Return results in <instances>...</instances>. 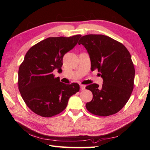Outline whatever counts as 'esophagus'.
Instances as JSON below:
<instances>
[{"label":"esophagus","instance_id":"obj_1","mask_svg":"<svg viewBox=\"0 0 150 150\" xmlns=\"http://www.w3.org/2000/svg\"><path fill=\"white\" fill-rule=\"evenodd\" d=\"M80 88H81V90H84L85 88V85H80Z\"/></svg>","mask_w":150,"mask_h":150}]
</instances>
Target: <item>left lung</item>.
I'll list each match as a JSON object with an SVG mask.
<instances>
[{
	"label": "left lung",
	"mask_w": 150,
	"mask_h": 150,
	"mask_svg": "<svg viewBox=\"0 0 150 150\" xmlns=\"http://www.w3.org/2000/svg\"><path fill=\"white\" fill-rule=\"evenodd\" d=\"M89 54L91 71L97 69L103 78L102 87L96 83L85 88L93 93V99L86 103L91 113L107 117L117 113L129 100L134 86L135 70L126 47L108 36L88 34L81 37Z\"/></svg>",
	"instance_id": "1"
}]
</instances>
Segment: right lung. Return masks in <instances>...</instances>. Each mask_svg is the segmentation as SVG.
<instances>
[{
  "mask_svg": "<svg viewBox=\"0 0 150 150\" xmlns=\"http://www.w3.org/2000/svg\"><path fill=\"white\" fill-rule=\"evenodd\" d=\"M81 36L48 38L26 52L19 69L18 87L26 105L35 114L42 117L59 114L67 108L69 98L79 91L78 83H63L53 71L62 70L63 56Z\"/></svg>",
  "mask_w": 150,
  "mask_h": 150,
  "instance_id": "1",
  "label": "right lung"
}]
</instances>
